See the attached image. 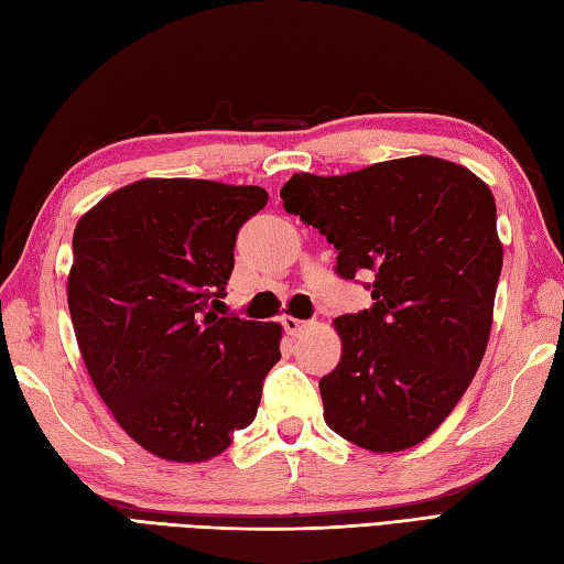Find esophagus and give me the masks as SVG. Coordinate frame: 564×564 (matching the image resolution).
<instances>
[{
    "instance_id": "1",
    "label": "esophagus",
    "mask_w": 564,
    "mask_h": 564,
    "mask_svg": "<svg viewBox=\"0 0 564 564\" xmlns=\"http://www.w3.org/2000/svg\"><path fill=\"white\" fill-rule=\"evenodd\" d=\"M281 322H283V327H285V332L291 334V337H297V334H303L310 327V322L291 317V315H285Z\"/></svg>"
}]
</instances>
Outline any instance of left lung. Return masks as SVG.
<instances>
[{"instance_id": "left-lung-1", "label": "left lung", "mask_w": 564, "mask_h": 564, "mask_svg": "<svg viewBox=\"0 0 564 564\" xmlns=\"http://www.w3.org/2000/svg\"><path fill=\"white\" fill-rule=\"evenodd\" d=\"M281 198L339 249V275H376V305L334 319L341 358L319 380L327 426L370 453L416 446L465 394L492 332L505 261L492 191L463 164L414 154L293 174Z\"/></svg>"}]
</instances>
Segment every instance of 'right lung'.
Here are the masks:
<instances>
[{"mask_svg": "<svg viewBox=\"0 0 564 564\" xmlns=\"http://www.w3.org/2000/svg\"><path fill=\"white\" fill-rule=\"evenodd\" d=\"M261 186L140 178L82 215L67 305L84 366L138 446L206 463L257 416L281 358L279 322L218 317L237 230Z\"/></svg>", "mask_w": 564, "mask_h": 564, "instance_id": "add662e5", "label": "right lung"}]
</instances>
